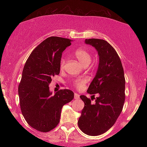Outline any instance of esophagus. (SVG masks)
<instances>
[{
    "mask_svg": "<svg viewBox=\"0 0 147 147\" xmlns=\"http://www.w3.org/2000/svg\"><path fill=\"white\" fill-rule=\"evenodd\" d=\"M74 98L76 99V100H78V99L80 98V96H79V94L78 93H75L74 94Z\"/></svg>",
    "mask_w": 147,
    "mask_h": 147,
    "instance_id": "esophagus-1",
    "label": "esophagus"
}]
</instances>
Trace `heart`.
Wrapping results in <instances>:
<instances>
[{
    "mask_svg": "<svg viewBox=\"0 0 147 147\" xmlns=\"http://www.w3.org/2000/svg\"><path fill=\"white\" fill-rule=\"evenodd\" d=\"M74 55H75L76 58L78 59L80 63L84 67L88 66L89 63H91V56L90 53L85 49H78L75 51V53H74ZM65 64V59L61 58L60 61V65H59L61 70H63L64 69ZM87 82H88V80L85 78L80 80H76L74 82V85L76 88L82 89L84 86H85Z\"/></svg>",
    "mask_w": 147,
    "mask_h": 147,
    "instance_id": "b5f03b06",
    "label": "heart"
}]
</instances>
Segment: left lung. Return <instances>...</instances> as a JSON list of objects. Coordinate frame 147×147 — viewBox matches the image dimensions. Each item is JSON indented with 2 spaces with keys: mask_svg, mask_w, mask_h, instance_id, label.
<instances>
[{
  "mask_svg": "<svg viewBox=\"0 0 147 147\" xmlns=\"http://www.w3.org/2000/svg\"><path fill=\"white\" fill-rule=\"evenodd\" d=\"M86 44L94 47L99 56L96 75L88 89L91 100L85 95L80 97L84 107L78 121L80 130L87 135L99 136L111 128L119 117L125 100V78L121 61L115 50L106 41L86 39ZM99 96L94 98V94Z\"/></svg>",
  "mask_w": 147,
  "mask_h": 147,
  "instance_id": "8db88e82",
  "label": "left lung"
}]
</instances>
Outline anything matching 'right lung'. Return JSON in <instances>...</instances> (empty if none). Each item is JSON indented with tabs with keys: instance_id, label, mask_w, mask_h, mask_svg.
Wrapping results in <instances>:
<instances>
[{
	"instance_id": "obj_1",
	"label": "right lung",
	"mask_w": 147,
	"mask_h": 147,
	"mask_svg": "<svg viewBox=\"0 0 147 147\" xmlns=\"http://www.w3.org/2000/svg\"><path fill=\"white\" fill-rule=\"evenodd\" d=\"M69 39L53 36L32 52L18 88L21 112L30 126L47 132L58 125L63 105L73 100L74 93L61 89L53 95L49 85L60 71L62 53L71 45Z\"/></svg>"
}]
</instances>
